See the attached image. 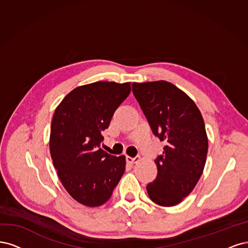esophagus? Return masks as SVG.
Masks as SVG:
<instances>
[{"instance_id": "1", "label": "esophagus", "mask_w": 248, "mask_h": 248, "mask_svg": "<svg viewBox=\"0 0 248 248\" xmlns=\"http://www.w3.org/2000/svg\"><path fill=\"white\" fill-rule=\"evenodd\" d=\"M125 159H126V162L129 163V164H136V163H138L140 161V157L139 156H136V157L126 156Z\"/></svg>"}]
</instances>
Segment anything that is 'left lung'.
Listing matches in <instances>:
<instances>
[{
	"label": "left lung",
	"instance_id": "1",
	"mask_svg": "<svg viewBox=\"0 0 248 248\" xmlns=\"http://www.w3.org/2000/svg\"><path fill=\"white\" fill-rule=\"evenodd\" d=\"M154 135L166 142L155 163L156 178L147 185L150 200L174 206L190 194L203 173L208 139L200 110L188 95L164 80L132 84Z\"/></svg>",
	"mask_w": 248,
	"mask_h": 248
}]
</instances>
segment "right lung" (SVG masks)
I'll use <instances>...</instances> for the list:
<instances>
[{
    "label": "right lung",
    "mask_w": 248,
    "mask_h": 248,
    "mask_svg": "<svg viewBox=\"0 0 248 248\" xmlns=\"http://www.w3.org/2000/svg\"><path fill=\"white\" fill-rule=\"evenodd\" d=\"M130 93V82H93L76 87L55 109L51 158L62 185L80 204L106 203L124 173L125 156L103 150L101 133Z\"/></svg>",
    "instance_id": "obj_1"
}]
</instances>
